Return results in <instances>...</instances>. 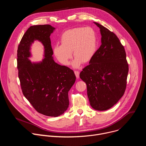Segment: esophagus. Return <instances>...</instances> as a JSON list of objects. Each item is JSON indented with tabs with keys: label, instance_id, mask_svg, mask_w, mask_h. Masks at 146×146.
<instances>
[{
	"label": "esophagus",
	"instance_id": "esophagus-1",
	"mask_svg": "<svg viewBox=\"0 0 146 146\" xmlns=\"http://www.w3.org/2000/svg\"><path fill=\"white\" fill-rule=\"evenodd\" d=\"M74 73H75V75L76 76L77 78H78L79 77V74H80V72L78 71H74Z\"/></svg>",
	"mask_w": 146,
	"mask_h": 146
}]
</instances>
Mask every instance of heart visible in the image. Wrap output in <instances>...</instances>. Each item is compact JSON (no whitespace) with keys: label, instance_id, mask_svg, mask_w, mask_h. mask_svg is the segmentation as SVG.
I'll return each mask as SVG.
<instances>
[{"label":"heart","instance_id":"1","mask_svg":"<svg viewBox=\"0 0 146 146\" xmlns=\"http://www.w3.org/2000/svg\"><path fill=\"white\" fill-rule=\"evenodd\" d=\"M60 45L53 48L57 60L64 65H68L72 54L75 58L72 62L74 68H78L82 62L87 63L94 57L97 48V36L90 28H76L65 31L61 35Z\"/></svg>","mask_w":146,"mask_h":146}]
</instances>
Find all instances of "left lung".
Returning <instances> with one entry per match:
<instances>
[{"label": "left lung", "instance_id": "obj_1", "mask_svg": "<svg viewBox=\"0 0 146 146\" xmlns=\"http://www.w3.org/2000/svg\"><path fill=\"white\" fill-rule=\"evenodd\" d=\"M94 24L100 29L102 44L80 77L87 84L91 107L104 111L123 95L129 68L125 51L117 36L102 25Z\"/></svg>", "mask_w": 146, "mask_h": 146}]
</instances>
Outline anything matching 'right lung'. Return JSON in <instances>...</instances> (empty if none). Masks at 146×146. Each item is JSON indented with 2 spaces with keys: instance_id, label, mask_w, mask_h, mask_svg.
Listing matches in <instances>:
<instances>
[{
  "instance_id": "obj_1",
  "label": "right lung",
  "mask_w": 146,
  "mask_h": 146,
  "mask_svg": "<svg viewBox=\"0 0 146 146\" xmlns=\"http://www.w3.org/2000/svg\"><path fill=\"white\" fill-rule=\"evenodd\" d=\"M55 28L50 25L30 27L17 50V68L22 91L35 109L50 117L64 114L69 105L68 92L76 81L74 72L55 62L50 35ZM35 40L44 46V58L31 62L30 49Z\"/></svg>"
}]
</instances>
